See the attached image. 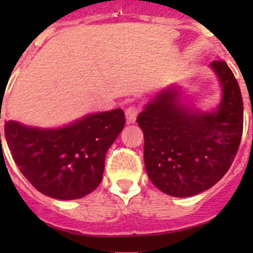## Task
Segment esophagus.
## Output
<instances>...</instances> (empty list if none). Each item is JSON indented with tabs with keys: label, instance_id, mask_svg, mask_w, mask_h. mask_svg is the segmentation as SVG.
I'll return each instance as SVG.
<instances>
[{
	"label": "esophagus",
	"instance_id": "obj_1",
	"mask_svg": "<svg viewBox=\"0 0 253 253\" xmlns=\"http://www.w3.org/2000/svg\"><path fill=\"white\" fill-rule=\"evenodd\" d=\"M138 112H139L138 106H136V105L128 106V108L126 109L127 122H128V124H133V122L136 121L137 116H138Z\"/></svg>",
	"mask_w": 253,
	"mask_h": 253
}]
</instances>
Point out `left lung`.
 Wrapping results in <instances>:
<instances>
[{
	"label": "left lung",
	"instance_id": "left-lung-1",
	"mask_svg": "<svg viewBox=\"0 0 253 253\" xmlns=\"http://www.w3.org/2000/svg\"><path fill=\"white\" fill-rule=\"evenodd\" d=\"M223 99L218 110L198 112L178 101L177 91L158 94L137 117L144 134V164L162 192L190 197L215 185L233 164L244 128V104L235 76L213 61Z\"/></svg>",
	"mask_w": 253,
	"mask_h": 253
}]
</instances>
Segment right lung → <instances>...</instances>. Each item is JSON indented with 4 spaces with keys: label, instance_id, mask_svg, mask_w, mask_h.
Segmentation results:
<instances>
[{
    "label": "right lung",
    "instance_id": "right-lung-1",
    "mask_svg": "<svg viewBox=\"0 0 253 253\" xmlns=\"http://www.w3.org/2000/svg\"><path fill=\"white\" fill-rule=\"evenodd\" d=\"M124 126L125 112L115 109L55 129L7 121L4 137L20 172L39 192L70 201L98 187L106 152Z\"/></svg>",
    "mask_w": 253,
    "mask_h": 253
}]
</instances>
